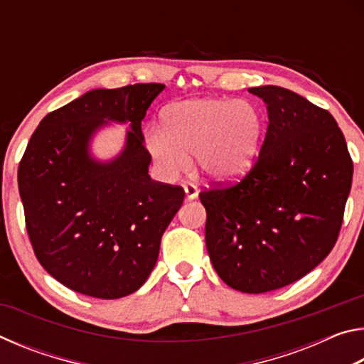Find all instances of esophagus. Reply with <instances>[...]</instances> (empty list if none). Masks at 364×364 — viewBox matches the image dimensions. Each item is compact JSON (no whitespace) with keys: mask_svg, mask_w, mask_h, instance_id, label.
Segmentation results:
<instances>
[{"mask_svg":"<svg viewBox=\"0 0 364 364\" xmlns=\"http://www.w3.org/2000/svg\"><path fill=\"white\" fill-rule=\"evenodd\" d=\"M184 193H186L188 200H194L197 196H199V189H197L193 183H184Z\"/></svg>","mask_w":364,"mask_h":364,"instance_id":"esophagus-1","label":"esophagus"}]
</instances>
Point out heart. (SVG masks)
<instances>
[{"label":"heart","mask_w":364,"mask_h":364,"mask_svg":"<svg viewBox=\"0 0 364 364\" xmlns=\"http://www.w3.org/2000/svg\"><path fill=\"white\" fill-rule=\"evenodd\" d=\"M263 132L264 115L254 102L205 97L165 107L160 132H147L146 146L164 176L184 173L196 157L205 178L230 183L254 167Z\"/></svg>","instance_id":"1"}]
</instances>
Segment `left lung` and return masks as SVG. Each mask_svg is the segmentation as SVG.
<instances>
[{
    "label": "left lung",
    "instance_id": "1",
    "mask_svg": "<svg viewBox=\"0 0 364 364\" xmlns=\"http://www.w3.org/2000/svg\"><path fill=\"white\" fill-rule=\"evenodd\" d=\"M267 104L254 167L231 188L202 191L205 245L228 286L247 294L292 284L334 247L353 162L328 110L281 86L249 90Z\"/></svg>",
    "mask_w": 364,
    "mask_h": 364
}]
</instances>
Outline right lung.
Returning <instances> with one entry per match:
<instances>
[{"label": "right lung", "mask_w": 364, "mask_h": 364, "mask_svg": "<svg viewBox=\"0 0 364 364\" xmlns=\"http://www.w3.org/2000/svg\"><path fill=\"white\" fill-rule=\"evenodd\" d=\"M165 85L91 90L40 122L19 165V193L35 255L60 284L120 299L144 284L184 191L151 180L141 120ZM109 121L128 122L110 161L90 154Z\"/></svg>", "instance_id": "add662e5"}]
</instances>
